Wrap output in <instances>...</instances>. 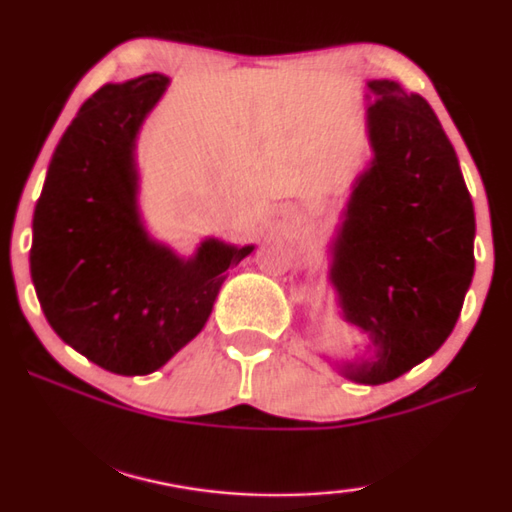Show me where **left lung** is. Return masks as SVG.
Masks as SVG:
<instances>
[{
	"label": "left lung",
	"mask_w": 512,
	"mask_h": 512,
	"mask_svg": "<svg viewBox=\"0 0 512 512\" xmlns=\"http://www.w3.org/2000/svg\"><path fill=\"white\" fill-rule=\"evenodd\" d=\"M374 159L357 176L331 242L329 282L343 320L374 355L341 374L381 386L447 341L473 282L475 211L459 157L428 101L393 79H371Z\"/></svg>",
	"instance_id": "1"
}]
</instances>
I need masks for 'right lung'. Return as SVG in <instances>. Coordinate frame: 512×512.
Listing matches in <instances>:
<instances>
[{
	"instance_id": "right-lung-1",
	"label": "right lung",
	"mask_w": 512,
	"mask_h": 512,
	"mask_svg": "<svg viewBox=\"0 0 512 512\" xmlns=\"http://www.w3.org/2000/svg\"><path fill=\"white\" fill-rule=\"evenodd\" d=\"M169 86L150 75L105 84L53 152L32 218L30 275L51 329L98 367L145 376L204 324L225 270L254 251L204 240L183 258L138 211V131Z\"/></svg>"
}]
</instances>
